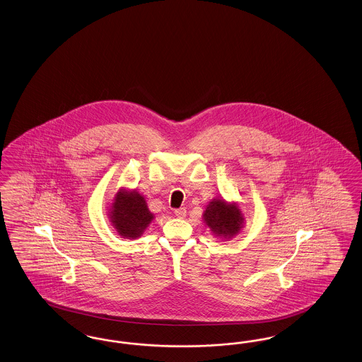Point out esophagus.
<instances>
[{"label":"esophagus","instance_id":"1","mask_svg":"<svg viewBox=\"0 0 362 362\" xmlns=\"http://www.w3.org/2000/svg\"><path fill=\"white\" fill-rule=\"evenodd\" d=\"M175 216L177 218H185L186 217V214H187V211H186V209L185 207H180V209H176L174 211Z\"/></svg>","mask_w":362,"mask_h":362}]
</instances>
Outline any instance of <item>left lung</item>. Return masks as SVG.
Segmentation results:
<instances>
[{"label":"left lung","mask_w":362,"mask_h":362,"mask_svg":"<svg viewBox=\"0 0 362 362\" xmlns=\"http://www.w3.org/2000/svg\"><path fill=\"white\" fill-rule=\"evenodd\" d=\"M203 221L211 232L225 238L235 235L244 225L243 213L238 206L225 202L223 199H213L207 204L203 213Z\"/></svg>","instance_id":"8db88e82"}]
</instances>
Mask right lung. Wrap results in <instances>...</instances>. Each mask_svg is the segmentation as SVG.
<instances>
[{"mask_svg":"<svg viewBox=\"0 0 362 362\" xmlns=\"http://www.w3.org/2000/svg\"><path fill=\"white\" fill-rule=\"evenodd\" d=\"M110 219L119 235L137 238L148 228L153 214L148 210L144 197L139 192L119 189L112 203Z\"/></svg>","mask_w":362,"mask_h":362,"instance_id":"right-lung-1","label":"right lung"}]
</instances>
